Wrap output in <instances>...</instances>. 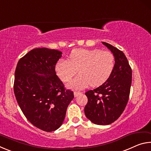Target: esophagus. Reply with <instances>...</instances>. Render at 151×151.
<instances>
[{"label":"esophagus","instance_id":"1","mask_svg":"<svg viewBox=\"0 0 151 151\" xmlns=\"http://www.w3.org/2000/svg\"><path fill=\"white\" fill-rule=\"evenodd\" d=\"M82 93H81V92H76V91H75V92H74V95H75V97H76V96H78L79 94H81Z\"/></svg>","mask_w":151,"mask_h":151}]
</instances>
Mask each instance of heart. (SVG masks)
I'll return each instance as SVG.
<instances>
[{"label":"heart","instance_id":"1","mask_svg":"<svg viewBox=\"0 0 151 151\" xmlns=\"http://www.w3.org/2000/svg\"><path fill=\"white\" fill-rule=\"evenodd\" d=\"M114 67V55L109 51L99 49L73 50L69 59H60L55 70L63 82H68L78 72L80 75L68 84L74 90H81L91 85L99 86L108 80Z\"/></svg>","mask_w":151,"mask_h":151}]
</instances>
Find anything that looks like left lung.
<instances>
[{
    "label": "left lung",
    "mask_w": 151,
    "mask_h": 151,
    "mask_svg": "<svg viewBox=\"0 0 151 151\" xmlns=\"http://www.w3.org/2000/svg\"><path fill=\"white\" fill-rule=\"evenodd\" d=\"M103 44L114 56V69L105 83L85 93V115L99 125L110 124L119 118L129 101L132 83V69L123 52L107 42Z\"/></svg>",
    "instance_id": "8db88e82"
}]
</instances>
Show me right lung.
<instances>
[{
  "mask_svg": "<svg viewBox=\"0 0 151 151\" xmlns=\"http://www.w3.org/2000/svg\"><path fill=\"white\" fill-rule=\"evenodd\" d=\"M62 52L35 48L20 58L14 73V93L21 111L30 123L46 132L58 129L74 98L56 74Z\"/></svg>",
  "mask_w": 151,
  "mask_h": 151,
  "instance_id": "1",
  "label": "right lung"
}]
</instances>
